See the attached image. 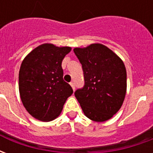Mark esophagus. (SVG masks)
Wrapping results in <instances>:
<instances>
[{
	"mask_svg": "<svg viewBox=\"0 0 153 153\" xmlns=\"http://www.w3.org/2000/svg\"><path fill=\"white\" fill-rule=\"evenodd\" d=\"M70 85H71L72 88H73V90L74 91V89H75V84H74V82H71V83H70Z\"/></svg>",
	"mask_w": 153,
	"mask_h": 153,
	"instance_id": "esophagus-1",
	"label": "esophagus"
}]
</instances>
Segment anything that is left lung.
Wrapping results in <instances>:
<instances>
[{"mask_svg":"<svg viewBox=\"0 0 153 153\" xmlns=\"http://www.w3.org/2000/svg\"><path fill=\"white\" fill-rule=\"evenodd\" d=\"M82 65L84 86L74 93L84 115L97 122L108 120L120 109L127 88L124 62L102 44L74 49Z\"/></svg>","mask_w":153,"mask_h":153,"instance_id":"8db88e82","label":"left lung"}]
</instances>
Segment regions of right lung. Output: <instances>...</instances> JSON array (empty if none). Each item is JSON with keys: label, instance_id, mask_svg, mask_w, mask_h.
Instances as JSON below:
<instances>
[{"label": "right lung", "instance_id": "1", "mask_svg": "<svg viewBox=\"0 0 153 153\" xmlns=\"http://www.w3.org/2000/svg\"><path fill=\"white\" fill-rule=\"evenodd\" d=\"M70 47L42 44L25 57L19 73V90L23 105L41 121H51L61 112L73 89L63 79L62 60Z\"/></svg>", "mask_w": 153, "mask_h": 153}]
</instances>
